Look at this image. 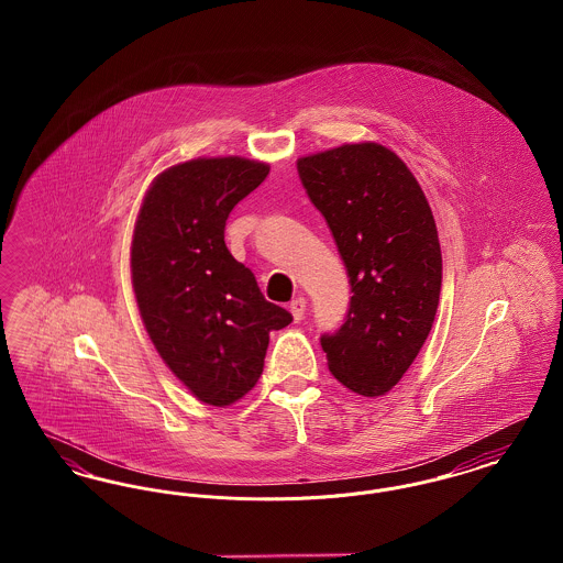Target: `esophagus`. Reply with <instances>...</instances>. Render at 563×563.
<instances>
[{
	"label": "esophagus",
	"instance_id": "esophagus-1",
	"mask_svg": "<svg viewBox=\"0 0 563 563\" xmlns=\"http://www.w3.org/2000/svg\"><path fill=\"white\" fill-rule=\"evenodd\" d=\"M306 299L303 297H295L294 301H291V306H289V310H291V314H294V321L299 322L303 319V314H306Z\"/></svg>",
	"mask_w": 563,
	"mask_h": 563
}]
</instances>
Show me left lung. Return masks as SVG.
Here are the masks:
<instances>
[{"mask_svg": "<svg viewBox=\"0 0 563 563\" xmlns=\"http://www.w3.org/2000/svg\"><path fill=\"white\" fill-rule=\"evenodd\" d=\"M350 278L349 312L322 333L327 363L352 393L379 397L409 369L434 322L443 260L427 196L405 162L377 143L297 161Z\"/></svg>", "mask_w": 563, "mask_h": 563, "instance_id": "8db88e82", "label": "left lung"}]
</instances>
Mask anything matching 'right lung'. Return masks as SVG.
<instances>
[{
	"label": "right lung",
	"instance_id": "1",
	"mask_svg": "<svg viewBox=\"0 0 563 563\" xmlns=\"http://www.w3.org/2000/svg\"><path fill=\"white\" fill-rule=\"evenodd\" d=\"M268 173L264 162L232 156L177 164L152 184L134 225L141 319L170 372L214 407L239 401L257 384L269 331L294 321L223 241L232 209Z\"/></svg>",
	"mask_w": 563,
	"mask_h": 563
}]
</instances>
